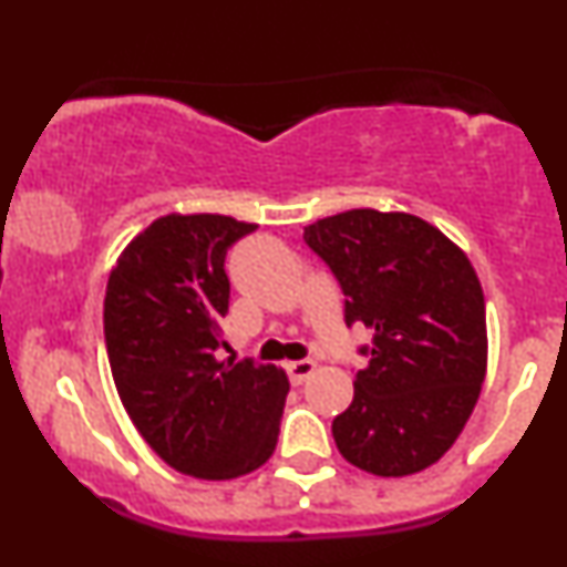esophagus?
Instances as JSON below:
<instances>
[{
  "mask_svg": "<svg viewBox=\"0 0 567 567\" xmlns=\"http://www.w3.org/2000/svg\"><path fill=\"white\" fill-rule=\"evenodd\" d=\"M285 370H288L290 383H296V386H298V383H303L311 373H315L317 365H315V360H296V362H288Z\"/></svg>",
  "mask_w": 567,
  "mask_h": 567,
  "instance_id": "esophagus-1",
  "label": "esophagus"
}]
</instances>
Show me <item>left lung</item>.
Listing matches in <instances>:
<instances>
[{"label": "left lung", "mask_w": 567, "mask_h": 567, "mask_svg": "<svg viewBox=\"0 0 567 567\" xmlns=\"http://www.w3.org/2000/svg\"><path fill=\"white\" fill-rule=\"evenodd\" d=\"M303 243L341 285L347 328L373 330L354 400L333 419L338 451L379 477L426 470L485 381V298L470 258L426 220L370 207L306 226Z\"/></svg>", "instance_id": "8db88e82"}]
</instances>
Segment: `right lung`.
Wrapping results in <instances>:
<instances>
[{
    "instance_id": "1",
    "label": "right lung",
    "mask_w": 567,
    "mask_h": 567,
    "mask_svg": "<svg viewBox=\"0 0 567 567\" xmlns=\"http://www.w3.org/2000/svg\"><path fill=\"white\" fill-rule=\"evenodd\" d=\"M256 229L213 213L157 218L125 247L106 285L103 333L122 405L165 464L199 480L266 464L290 392L275 365L218 360L226 252Z\"/></svg>"
}]
</instances>
